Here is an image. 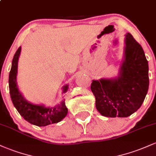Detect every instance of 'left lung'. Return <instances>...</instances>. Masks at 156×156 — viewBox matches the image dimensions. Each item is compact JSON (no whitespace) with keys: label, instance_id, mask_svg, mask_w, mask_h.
<instances>
[{"label":"left lung","instance_id":"1","mask_svg":"<svg viewBox=\"0 0 156 156\" xmlns=\"http://www.w3.org/2000/svg\"><path fill=\"white\" fill-rule=\"evenodd\" d=\"M148 62L133 36L125 37V59L115 79L92 80L96 108L103 116L127 117L141 107L149 87Z\"/></svg>","mask_w":156,"mask_h":156}]
</instances>
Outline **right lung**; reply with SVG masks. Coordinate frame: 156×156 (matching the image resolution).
I'll return each mask as SVG.
<instances>
[{
	"instance_id": "1",
	"label": "right lung",
	"mask_w": 156,
	"mask_h": 156,
	"mask_svg": "<svg viewBox=\"0 0 156 156\" xmlns=\"http://www.w3.org/2000/svg\"><path fill=\"white\" fill-rule=\"evenodd\" d=\"M20 51L21 48L20 47L14 55L9 77V92L12 103L20 114L31 124L37 126H46L48 125L58 122L67 114L65 101H63L55 107L46 108L44 105H34L28 103L19 92L16 82V76L17 73V62ZM67 89L68 86H64L63 92H67Z\"/></svg>"
}]
</instances>
